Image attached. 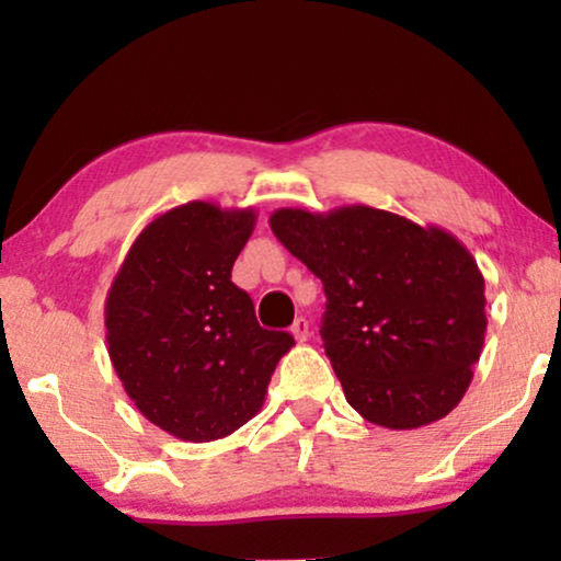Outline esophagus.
<instances>
[{"instance_id":"esophagus-1","label":"esophagus","mask_w":561,"mask_h":561,"mask_svg":"<svg viewBox=\"0 0 561 561\" xmlns=\"http://www.w3.org/2000/svg\"><path fill=\"white\" fill-rule=\"evenodd\" d=\"M290 334H294L298 342L309 340V321H306L304 317H298V319L294 321V327H290Z\"/></svg>"}]
</instances>
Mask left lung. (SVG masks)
I'll list each match as a JSON object with an SVG mask.
<instances>
[{"instance_id":"8db88e82","label":"left lung","mask_w":561,"mask_h":561,"mask_svg":"<svg viewBox=\"0 0 561 561\" xmlns=\"http://www.w3.org/2000/svg\"><path fill=\"white\" fill-rule=\"evenodd\" d=\"M271 229L324 283L321 340L359 416L419 428L462 401L485 344V280L439 227L352 204L275 209Z\"/></svg>"}]
</instances>
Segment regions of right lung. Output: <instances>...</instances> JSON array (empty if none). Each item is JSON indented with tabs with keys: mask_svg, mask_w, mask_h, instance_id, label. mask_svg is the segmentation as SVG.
<instances>
[{
	"mask_svg": "<svg viewBox=\"0 0 561 561\" xmlns=\"http://www.w3.org/2000/svg\"><path fill=\"white\" fill-rule=\"evenodd\" d=\"M255 209L188 202L137 234L104 304L106 344L127 396L183 442L225 439L263 409L288 332L257 324L232 265Z\"/></svg>",
	"mask_w": 561,
	"mask_h": 561,
	"instance_id": "1",
	"label": "right lung"
}]
</instances>
